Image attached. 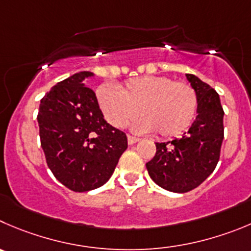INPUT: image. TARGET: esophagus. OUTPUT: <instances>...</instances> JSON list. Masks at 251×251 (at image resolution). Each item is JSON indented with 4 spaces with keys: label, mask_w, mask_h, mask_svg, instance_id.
Wrapping results in <instances>:
<instances>
[{
    "label": "esophagus",
    "mask_w": 251,
    "mask_h": 251,
    "mask_svg": "<svg viewBox=\"0 0 251 251\" xmlns=\"http://www.w3.org/2000/svg\"><path fill=\"white\" fill-rule=\"evenodd\" d=\"M137 142H139V138L133 137V135H128V144H135Z\"/></svg>",
    "instance_id": "1"
}]
</instances>
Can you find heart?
Returning <instances> with one entry per match:
<instances>
[{
  "mask_svg": "<svg viewBox=\"0 0 251 251\" xmlns=\"http://www.w3.org/2000/svg\"><path fill=\"white\" fill-rule=\"evenodd\" d=\"M96 97L111 126L123 128L139 113L142 117L133 126L134 130H155L163 138L177 137L185 132L199 107V97L192 86L166 76H140L118 87L103 83L97 88Z\"/></svg>",
  "mask_w": 251,
  "mask_h": 251,
  "instance_id": "1",
  "label": "heart"
}]
</instances>
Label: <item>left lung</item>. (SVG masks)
I'll use <instances>...</instances> for the list:
<instances>
[{"instance_id":"8db88e82","label":"left lung","mask_w":251,"mask_h":251,"mask_svg":"<svg viewBox=\"0 0 251 251\" xmlns=\"http://www.w3.org/2000/svg\"><path fill=\"white\" fill-rule=\"evenodd\" d=\"M186 77L199 97L197 117L182 138L156 143V152L147 163L151 180L176 193L193 190L213 173L224 138L219 95L197 76L186 74Z\"/></svg>"}]
</instances>
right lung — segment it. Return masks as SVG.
<instances>
[{"instance_id": "1", "label": "right lung", "mask_w": 251, "mask_h": 251, "mask_svg": "<svg viewBox=\"0 0 251 251\" xmlns=\"http://www.w3.org/2000/svg\"><path fill=\"white\" fill-rule=\"evenodd\" d=\"M91 76L81 71L52 86L37 117L48 166L75 192L104 185L128 148L126 133L104 121L96 95L85 86Z\"/></svg>"}]
</instances>
